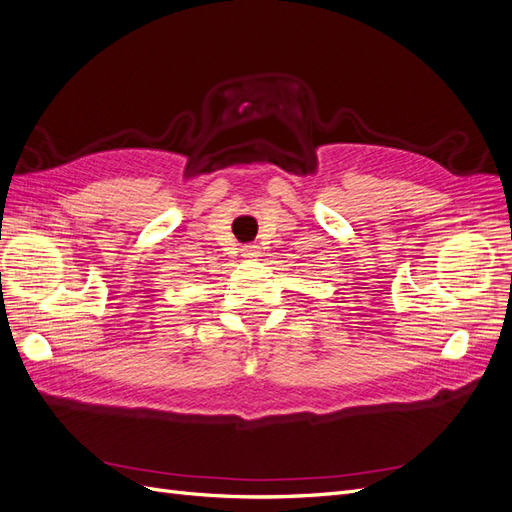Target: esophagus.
I'll use <instances>...</instances> for the list:
<instances>
[{
  "instance_id": "obj_1",
  "label": "esophagus",
  "mask_w": 512,
  "mask_h": 512,
  "mask_svg": "<svg viewBox=\"0 0 512 512\" xmlns=\"http://www.w3.org/2000/svg\"><path fill=\"white\" fill-rule=\"evenodd\" d=\"M241 254H243L245 258H258V254H260V247H258L256 243H247V245H243Z\"/></svg>"
}]
</instances>
